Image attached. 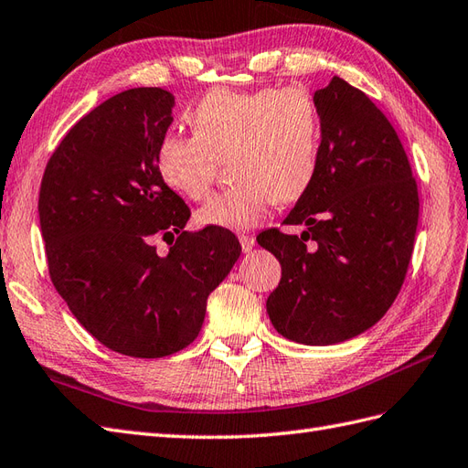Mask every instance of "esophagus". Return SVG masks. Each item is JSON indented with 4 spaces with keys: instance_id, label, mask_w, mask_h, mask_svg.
<instances>
[{
    "instance_id": "34e87169",
    "label": "esophagus",
    "mask_w": 468,
    "mask_h": 468,
    "mask_svg": "<svg viewBox=\"0 0 468 468\" xmlns=\"http://www.w3.org/2000/svg\"><path fill=\"white\" fill-rule=\"evenodd\" d=\"M239 243H241L243 253H250V250H253V247H255V237L243 233V235H239Z\"/></svg>"
}]
</instances>
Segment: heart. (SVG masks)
<instances>
[{
  "mask_svg": "<svg viewBox=\"0 0 468 468\" xmlns=\"http://www.w3.org/2000/svg\"><path fill=\"white\" fill-rule=\"evenodd\" d=\"M194 134H165L155 150L162 182L199 201L209 196L219 162L229 160L231 187L197 211V223L245 231L274 203L306 194L318 165L320 116L303 87L203 94L189 114Z\"/></svg>",
  "mask_w": 468,
  "mask_h": 468,
  "instance_id": "b5f03b06",
  "label": "heart"
}]
</instances>
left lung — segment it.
<instances>
[{
    "instance_id": "obj_1",
    "label": "left lung",
    "mask_w": 468,
    "mask_h": 468,
    "mask_svg": "<svg viewBox=\"0 0 468 468\" xmlns=\"http://www.w3.org/2000/svg\"><path fill=\"white\" fill-rule=\"evenodd\" d=\"M314 104L316 176L282 221L306 231L267 229L257 241L282 267L267 298L272 326L292 342L328 346L374 326L399 294L419 194L398 132L362 90L334 77L314 92Z\"/></svg>"
}]
</instances>
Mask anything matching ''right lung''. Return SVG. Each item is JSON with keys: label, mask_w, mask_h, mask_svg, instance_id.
I'll return each mask as SVG.
<instances>
[{"label": "right lung", "mask_w": 468, "mask_h": 468, "mask_svg": "<svg viewBox=\"0 0 468 468\" xmlns=\"http://www.w3.org/2000/svg\"><path fill=\"white\" fill-rule=\"evenodd\" d=\"M172 109L174 94L158 87L114 94L67 132L41 179L39 223L57 292L82 328L132 357L194 342L207 296L241 255L229 229H184L191 211L155 167ZM158 236L171 239L165 256L154 250Z\"/></svg>", "instance_id": "add662e5"}]
</instances>
